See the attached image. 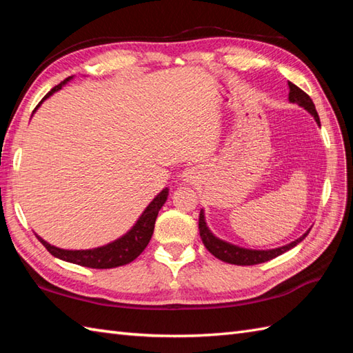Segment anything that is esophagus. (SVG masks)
<instances>
[{
	"label": "esophagus",
	"instance_id": "34e87169",
	"mask_svg": "<svg viewBox=\"0 0 353 353\" xmlns=\"http://www.w3.org/2000/svg\"><path fill=\"white\" fill-rule=\"evenodd\" d=\"M182 177H183V181H186V182H194L197 179V172L194 170H185L182 172Z\"/></svg>",
	"mask_w": 353,
	"mask_h": 353
}]
</instances>
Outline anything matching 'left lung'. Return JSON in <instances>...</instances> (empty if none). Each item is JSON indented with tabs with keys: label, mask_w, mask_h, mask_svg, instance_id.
Listing matches in <instances>:
<instances>
[{
	"label": "left lung",
	"mask_w": 353,
	"mask_h": 353,
	"mask_svg": "<svg viewBox=\"0 0 353 353\" xmlns=\"http://www.w3.org/2000/svg\"><path fill=\"white\" fill-rule=\"evenodd\" d=\"M290 86V95L288 99L291 103H297L299 106L305 108L310 114L316 118L317 124L320 125V118L316 110V106L311 100V97L303 92L301 88L296 86L294 83L288 81ZM199 230H200V236L201 241H203L206 249L211 252L215 258H219L228 264H235V265H256V264H262V262H267L270 259H273L279 254L285 253L287 250L292 249V247L297 245L301 241H303L305 236L310 234V230L303 234L301 238H297L296 241H292L287 245L277 247V249H272V250H249V249H243V247H238L234 244H229L226 241H221L220 238H216L212 235V232L208 229L206 221H205V214L203 211H200V219H199Z\"/></svg>",
	"instance_id": "8db88e82"
}]
</instances>
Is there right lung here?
Segmentation results:
<instances>
[{"mask_svg": "<svg viewBox=\"0 0 353 353\" xmlns=\"http://www.w3.org/2000/svg\"><path fill=\"white\" fill-rule=\"evenodd\" d=\"M72 77L65 79L57 86L52 88L51 91L41 100V103L37 104L36 109L41 106L45 99H48L52 92L59 91V89H61L66 81H70ZM167 197H168V188H165L153 199L152 203L147 206L145 211L139 216L137 224H134V226L127 232L124 236L115 239V241L110 244L97 247V249L63 250V249H59V247L48 244L47 241H43L41 236L37 238H39V241L45 245V249H47L52 256L63 259L66 262H72V264L89 267V268H101V270L125 265L133 259H137L139 254L144 252L147 244L150 243V238H152L153 230H154L156 216L159 214L165 201H167Z\"/></svg>", "mask_w": 353, "mask_h": 353, "instance_id": "obj_1", "label": "right lung"}]
</instances>
